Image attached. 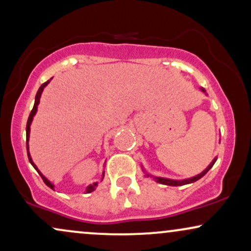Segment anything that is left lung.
Instances as JSON below:
<instances>
[{
    "label": "left lung",
    "instance_id": "8db88e82",
    "mask_svg": "<svg viewBox=\"0 0 251 251\" xmlns=\"http://www.w3.org/2000/svg\"><path fill=\"white\" fill-rule=\"evenodd\" d=\"M201 90L202 91V93L206 94V90L204 88H201ZM218 157H214L213 161L208 164V167L206 168L205 170H202L201 174H198V175L193 176V177H190V178H185V179H171V178H166V177H158V176H154V175H151V174H148L147 171L145 170V168L142 167V170H144V173L146 174V177H151V178H153L155 182L160 183V184H164V185H169V186H179V185H185V184H190V183H193L196 182V180L201 179L202 176L206 175V173H207L208 170L211 169L212 167H213V164L215 163V161H217Z\"/></svg>",
    "mask_w": 251,
    "mask_h": 251
}]
</instances>
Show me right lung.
I'll return each mask as SVG.
<instances>
[{"instance_id":"obj_1","label":"right lung","mask_w":251,"mask_h":251,"mask_svg":"<svg viewBox=\"0 0 251 251\" xmlns=\"http://www.w3.org/2000/svg\"><path fill=\"white\" fill-rule=\"evenodd\" d=\"M50 80H52V78H50ZM50 80H49V81H47V82H45V83H44V84H41V85H40V88L38 89V91H37V95H36V100H34V105H33V109H32V111H31L30 116H28L27 124H26V149H27V156H28V161H30V163L32 164L34 169H36V170L38 171V174H39V175L41 176V178H43V180H44V182H45L46 185H47V186H50V188L52 189V190H54V184H53L52 182H50V180L47 179L46 177L44 176L43 174L40 173V170L38 169V167H37L36 164H34V162H33L32 157H31V154H30V151H28V140H30V129H31L30 127H31V124H32L33 117L36 116V113H37L38 105H39V102H40V97H41V94H43L44 89H45L46 85L50 83ZM103 178H104V171H103V174H102V178H100V182H102ZM97 186H98V182H94L93 184H89V185L87 186V189H85V192H87V193H90V192H93V191H95V190H96Z\"/></svg>"}]
</instances>
